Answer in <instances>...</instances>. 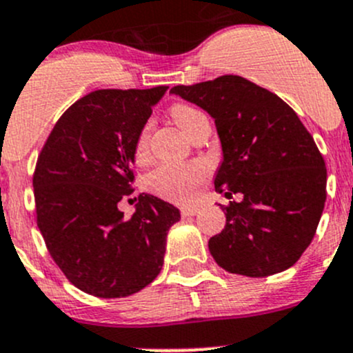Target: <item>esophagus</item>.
I'll use <instances>...</instances> for the list:
<instances>
[{
  "instance_id": "obj_1",
  "label": "esophagus",
  "mask_w": 353,
  "mask_h": 353,
  "mask_svg": "<svg viewBox=\"0 0 353 353\" xmlns=\"http://www.w3.org/2000/svg\"><path fill=\"white\" fill-rule=\"evenodd\" d=\"M198 212V206H183V208H181V215L183 216H194Z\"/></svg>"
}]
</instances>
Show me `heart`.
Masks as SVG:
<instances>
[{"label":"heart","instance_id":"obj_1","mask_svg":"<svg viewBox=\"0 0 353 353\" xmlns=\"http://www.w3.org/2000/svg\"><path fill=\"white\" fill-rule=\"evenodd\" d=\"M170 117L174 123L191 137L194 128L206 119L201 110L190 104H176L170 108ZM150 143V124H145L138 134L134 154L137 159H143L148 152ZM208 174V169L203 163H167L159 167L148 177L150 190L159 196L172 199V201H188L194 196L199 183H203Z\"/></svg>","mask_w":353,"mask_h":353}]
</instances>
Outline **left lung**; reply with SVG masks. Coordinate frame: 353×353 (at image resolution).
I'll return each mask as SVG.
<instances>
[{
  "label": "left lung",
  "instance_id": "1",
  "mask_svg": "<svg viewBox=\"0 0 353 353\" xmlns=\"http://www.w3.org/2000/svg\"><path fill=\"white\" fill-rule=\"evenodd\" d=\"M170 94L215 119L222 163L215 191L230 201L225 227L208 241L216 265L236 275H275L295 265L318 229L326 201V167L311 133L279 95L237 74Z\"/></svg>",
  "mask_w": 353,
  "mask_h": 353
}]
</instances>
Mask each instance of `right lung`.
I'll use <instances>...</instances> for the list:
<instances>
[{
	"label": "right lung",
	"mask_w": 353,
	"mask_h": 353,
	"mask_svg": "<svg viewBox=\"0 0 353 353\" xmlns=\"http://www.w3.org/2000/svg\"><path fill=\"white\" fill-rule=\"evenodd\" d=\"M167 88L85 95L59 117L37 159L39 230L66 279L95 297H128L154 282L167 232L181 219L176 206L145 193L130 219L117 208L133 193L138 134Z\"/></svg>",
	"instance_id": "1"
}]
</instances>
